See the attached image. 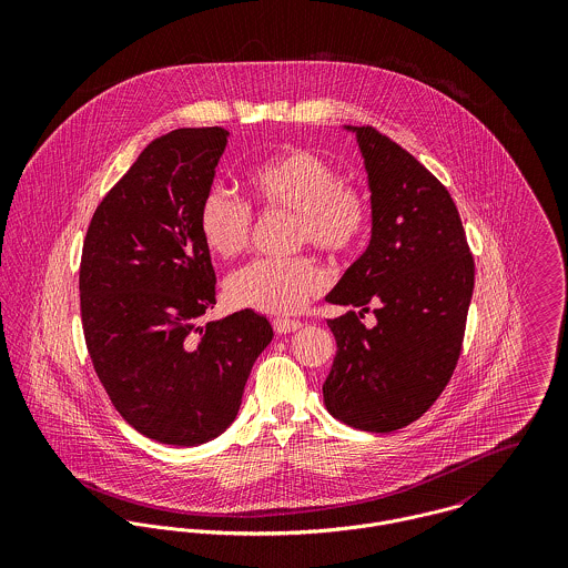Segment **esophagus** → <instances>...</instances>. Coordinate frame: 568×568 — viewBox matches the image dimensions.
<instances>
[{"instance_id": "obj_1", "label": "esophagus", "mask_w": 568, "mask_h": 568, "mask_svg": "<svg viewBox=\"0 0 568 568\" xmlns=\"http://www.w3.org/2000/svg\"><path fill=\"white\" fill-rule=\"evenodd\" d=\"M273 327L277 334H291V332H297L302 324L295 320H273Z\"/></svg>"}]
</instances>
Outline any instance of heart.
<instances>
[{"instance_id":"1","label":"heart","mask_w":568,"mask_h":568,"mask_svg":"<svg viewBox=\"0 0 568 568\" xmlns=\"http://www.w3.org/2000/svg\"><path fill=\"white\" fill-rule=\"evenodd\" d=\"M253 201L266 210L295 214V243L313 244L327 255L352 253L369 227V201L324 158L286 149L248 172ZM199 232L219 257H236L251 236V210L225 190H210L199 207ZM322 268L304 255L260 257L230 275L234 306L264 315H295L324 291Z\"/></svg>"}]
</instances>
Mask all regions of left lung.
I'll return each instance as SVG.
<instances>
[{
	"label": "left lung",
	"instance_id": "1",
	"mask_svg": "<svg viewBox=\"0 0 568 568\" xmlns=\"http://www.w3.org/2000/svg\"><path fill=\"white\" fill-rule=\"evenodd\" d=\"M363 155L372 239L325 295L347 311L327 320L336 356L324 403L338 422L398 430L448 385L464 341L475 262L448 190L372 126H343ZM372 310L377 324H359Z\"/></svg>",
	"mask_w": 568,
	"mask_h": 568
}]
</instances>
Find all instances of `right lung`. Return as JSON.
<instances>
[{"label": "right lung", "mask_w": 568, "mask_h": 568, "mask_svg": "<svg viewBox=\"0 0 568 568\" xmlns=\"http://www.w3.org/2000/svg\"><path fill=\"white\" fill-rule=\"evenodd\" d=\"M227 138L207 126L151 142L102 199L82 244V329L95 374L120 415L168 446H199L232 426L273 338L248 308L201 324L216 304V273L199 207Z\"/></svg>", "instance_id": "add662e5"}]
</instances>
